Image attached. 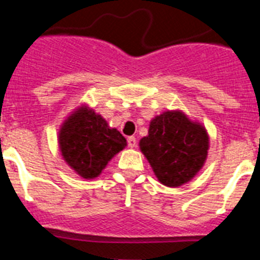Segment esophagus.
Returning <instances> with one entry per match:
<instances>
[{
  "label": "esophagus",
  "mask_w": 260,
  "mask_h": 260,
  "mask_svg": "<svg viewBox=\"0 0 260 260\" xmlns=\"http://www.w3.org/2000/svg\"><path fill=\"white\" fill-rule=\"evenodd\" d=\"M127 143L130 148H135L137 147V139L134 137H128L127 138Z\"/></svg>",
  "instance_id": "1"
}]
</instances>
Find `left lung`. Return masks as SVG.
I'll list each match as a JSON object with an SVG mask.
<instances>
[{
  "label": "left lung",
  "instance_id": "obj_1",
  "mask_svg": "<svg viewBox=\"0 0 260 260\" xmlns=\"http://www.w3.org/2000/svg\"><path fill=\"white\" fill-rule=\"evenodd\" d=\"M139 148L158 182L180 187L204 167L210 135L203 123L181 109L165 110L151 119L148 135L139 141Z\"/></svg>",
  "mask_w": 260,
  "mask_h": 260
}]
</instances>
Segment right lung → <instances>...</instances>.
<instances>
[{
    "label": "right lung",
    "instance_id": "obj_1",
    "mask_svg": "<svg viewBox=\"0 0 260 260\" xmlns=\"http://www.w3.org/2000/svg\"><path fill=\"white\" fill-rule=\"evenodd\" d=\"M57 138L62 158L84 180L100 176L108 162L127 146L123 135L87 104L68 114Z\"/></svg>",
    "mask_w": 260,
    "mask_h": 260
}]
</instances>
